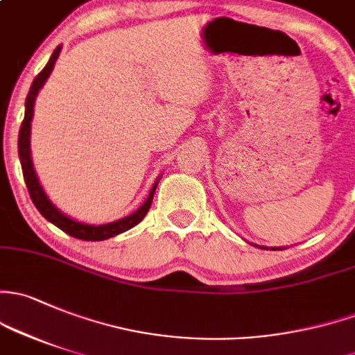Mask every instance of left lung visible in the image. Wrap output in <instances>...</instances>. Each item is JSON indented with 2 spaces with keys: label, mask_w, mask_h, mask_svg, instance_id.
Segmentation results:
<instances>
[{
  "label": "left lung",
  "mask_w": 355,
  "mask_h": 355,
  "mask_svg": "<svg viewBox=\"0 0 355 355\" xmlns=\"http://www.w3.org/2000/svg\"><path fill=\"white\" fill-rule=\"evenodd\" d=\"M260 248H266V246H260ZM267 250V248H266ZM272 250H277V248H272Z\"/></svg>",
  "instance_id": "obj_1"
}]
</instances>
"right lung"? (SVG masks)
Wrapping results in <instances>:
<instances>
[{
  "label": "right lung",
  "instance_id": "add662e5",
  "mask_svg": "<svg viewBox=\"0 0 355 355\" xmlns=\"http://www.w3.org/2000/svg\"><path fill=\"white\" fill-rule=\"evenodd\" d=\"M59 52H61V46L55 47V51L52 52L49 62L46 64V68L40 71L39 74L33 80L32 87H30V92L27 95V100H25V117L24 122H21L20 128V134H18V155H20V163H21V171H24V178L25 184H27L30 199L32 202L35 204V207L39 209L40 214L51 221L52 225L58 226L59 230H62L64 233H68L69 236L78 238V240H85V241H102L107 240V238L115 236V234H121L124 231L130 230L141 223L144 219V216L148 214L149 207H151L153 202V196H155V190L158 187V180L155 182L153 185L151 192H149L148 199L144 200V204L137 209L136 212L132 214L125 216V218L119 219V221L114 223H107V225H87V223H80L71 219L69 216L62 214L54 204L51 202L49 197L46 196L44 189L40 187L39 178H37L35 170H33V163H32V155H30V125H32V117H33V105H35V98L39 89L44 87L46 80L49 78V74L54 69L55 61L59 58Z\"/></svg>",
  "mask_w": 355,
  "mask_h": 355
}]
</instances>
